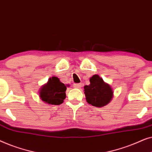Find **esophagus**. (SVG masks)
Returning <instances> with one entry per match:
<instances>
[{"label":"esophagus","mask_w":152,"mask_h":152,"mask_svg":"<svg viewBox=\"0 0 152 152\" xmlns=\"http://www.w3.org/2000/svg\"><path fill=\"white\" fill-rule=\"evenodd\" d=\"M81 86H82V84H73V87L76 88H80Z\"/></svg>","instance_id":"obj_1"}]
</instances>
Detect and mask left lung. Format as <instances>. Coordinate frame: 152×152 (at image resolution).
I'll return each instance as SVG.
<instances>
[{
  "label": "left lung",
  "instance_id": "8db88e82",
  "mask_svg": "<svg viewBox=\"0 0 152 152\" xmlns=\"http://www.w3.org/2000/svg\"><path fill=\"white\" fill-rule=\"evenodd\" d=\"M84 93L87 102L96 107H104L113 95L111 86L97 75L90 78V84L84 86Z\"/></svg>",
  "mask_w": 152,
  "mask_h": 152
}]
</instances>
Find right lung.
<instances>
[{"label": "right lung", "instance_id": "1", "mask_svg": "<svg viewBox=\"0 0 152 152\" xmlns=\"http://www.w3.org/2000/svg\"><path fill=\"white\" fill-rule=\"evenodd\" d=\"M66 85L57 77H53L41 88L39 97L41 100L49 104L59 105L66 98Z\"/></svg>", "mask_w": 152, "mask_h": 152}]
</instances>
